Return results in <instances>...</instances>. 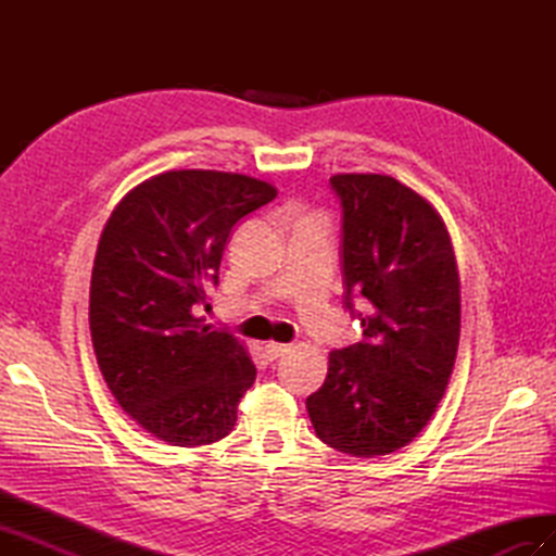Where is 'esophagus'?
<instances>
[{
    "label": "esophagus",
    "mask_w": 556,
    "mask_h": 556,
    "mask_svg": "<svg viewBox=\"0 0 556 556\" xmlns=\"http://www.w3.org/2000/svg\"><path fill=\"white\" fill-rule=\"evenodd\" d=\"M264 352H266V357L274 362V359L282 357V355H285V352H288V345H282V343H266Z\"/></svg>",
    "instance_id": "esophagus-1"
}]
</instances>
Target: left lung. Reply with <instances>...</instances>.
<instances>
[{
	"label": "left lung",
	"instance_id": "8db88e82",
	"mask_svg": "<svg viewBox=\"0 0 556 556\" xmlns=\"http://www.w3.org/2000/svg\"><path fill=\"white\" fill-rule=\"evenodd\" d=\"M345 308L364 339L333 350L325 384L306 399L317 439L350 457L408 445L439 408L459 348V271L441 215L408 185L336 174ZM352 298L367 301L357 314Z\"/></svg>",
	"mask_w": 556,
	"mask_h": 556
}]
</instances>
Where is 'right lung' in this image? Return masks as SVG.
<instances>
[{
    "label": "right lung",
    "instance_id": "obj_1",
    "mask_svg": "<svg viewBox=\"0 0 556 556\" xmlns=\"http://www.w3.org/2000/svg\"><path fill=\"white\" fill-rule=\"evenodd\" d=\"M276 194L243 174L164 172L106 220L90 282L94 355L121 408L160 441L211 445L237 425L257 368L197 311L211 308L233 225Z\"/></svg>",
    "mask_w": 556,
    "mask_h": 556
}]
</instances>
